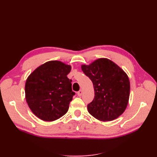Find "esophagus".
Segmentation results:
<instances>
[{"mask_svg": "<svg viewBox=\"0 0 157 157\" xmlns=\"http://www.w3.org/2000/svg\"><path fill=\"white\" fill-rule=\"evenodd\" d=\"M82 94V91L81 90H80L79 91L77 92V95H78V96H81Z\"/></svg>", "mask_w": 157, "mask_h": 157, "instance_id": "34e87169", "label": "esophagus"}]
</instances>
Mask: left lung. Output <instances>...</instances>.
I'll list each match as a JSON object with an SVG mask.
<instances>
[{"mask_svg":"<svg viewBox=\"0 0 157 157\" xmlns=\"http://www.w3.org/2000/svg\"><path fill=\"white\" fill-rule=\"evenodd\" d=\"M81 68L94 88V98L87 105L90 115L101 121H111L121 116L127 107L130 90L124 71L107 58L82 65Z\"/></svg>","mask_w":157,"mask_h":157,"instance_id":"8db88e82","label":"left lung"}]
</instances>
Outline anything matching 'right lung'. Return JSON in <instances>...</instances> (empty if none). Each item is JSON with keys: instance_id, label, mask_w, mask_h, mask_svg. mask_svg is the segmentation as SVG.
Listing matches in <instances>:
<instances>
[{"instance_id": "1", "label": "right lung", "mask_w": 157, "mask_h": 157, "mask_svg": "<svg viewBox=\"0 0 157 157\" xmlns=\"http://www.w3.org/2000/svg\"><path fill=\"white\" fill-rule=\"evenodd\" d=\"M71 67L59 61H50L28 77L25 99L31 111L40 119L54 121L67 112L75 93L67 75Z\"/></svg>"}]
</instances>
